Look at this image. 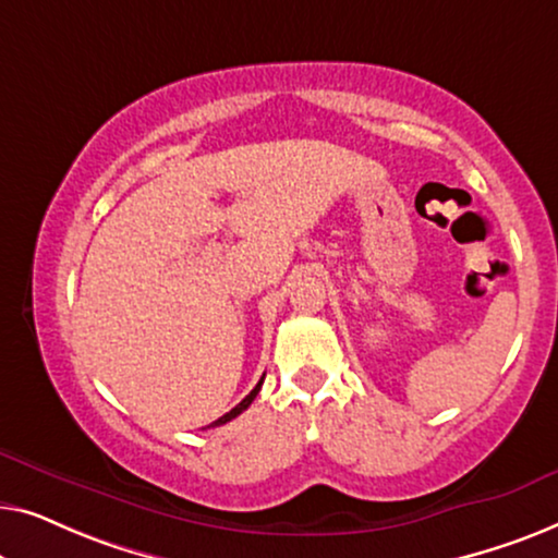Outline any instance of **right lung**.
Segmentation results:
<instances>
[{
  "mask_svg": "<svg viewBox=\"0 0 558 558\" xmlns=\"http://www.w3.org/2000/svg\"><path fill=\"white\" fill-rule=\"evenodd\" d=\"M263 379H265V376H263ZM263 379H260V381H257V387H255L253 391H250V395H247L245 399H242V402H240L238 407H234V410H230V412H227V414H222V417H219V420H215V422H211V425H209V427H219V425H227V422H230V420H234V417H238V414H242V412H245V410H247V407H250V404H253V399L257 397V391H260V387H263Z\"/></svg>",
  "mask_w": 558,
  "mask_h": 558,
  "instance_id": "right-lung-1",
  "label": "right lung"
}]
</instances>
